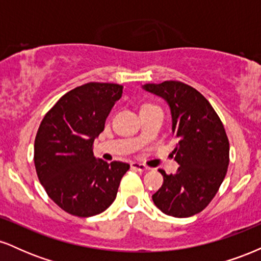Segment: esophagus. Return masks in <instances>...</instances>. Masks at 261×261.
Here are the masks:
<instances>
[{
	"label": "esophagus",
	"mask_w": 261,
	"mask_h": 261,
	"mask_svg": "<svg viewBox=\"0 0 261 261\" xmlns=\"http://www.w3.org/2000/svg\"><path fill=\"white\" fill-rule=\"evenodd\" d=\"M131 168L135 170H139V172H146V170L149 169L148 167H146L145 164L139 163V162H133V163H131Z\"/></svg>",
	"instance_id": "34e87169"
}]
</instances>
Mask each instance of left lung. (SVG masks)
Listing matches in <instances>:
<instances>
[{
    "instance_id": "8db88e82",
    "label": "left lung",
    "mask_w": 261,
    "mask_h": 261,
    "mask_svg": "<svg viewBox=\"0 0 261 261\" xmlns=\"http://www.w3.org/2000/svg\"><path fill=\"white\" fill-rule=\"evenodd\" d=\"M142 89L168 104L179 164L175 174L160 169L163 185L152 200L168 216L199 214L216 195L228 168L229 142L222 122L201 93L185 83L166 81Z\"/></svg>"
}]
</instances>
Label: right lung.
<instances>
[{"mask_svg":"<svg viewBox=\"0 0 261 261\" xmlns=\"http://www.w3.org/2000/svg\"><path fill=\"white\" fill-rule=\"evenodd\" d=\"M124 87L87 83L60 98L44 116L34 142V163L41 185L64 211L91 217L109 207L127 163H107L93 153L110 110Z\"/></svg>","mask_w":261,"mask_h":261,"instance_id":"right-lung-1","label":"right lung"}]
</instances>
